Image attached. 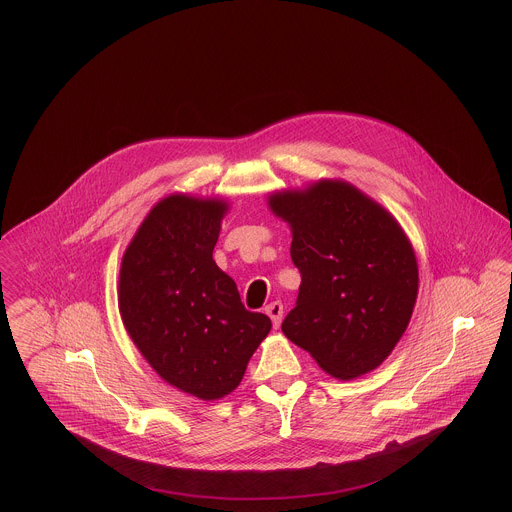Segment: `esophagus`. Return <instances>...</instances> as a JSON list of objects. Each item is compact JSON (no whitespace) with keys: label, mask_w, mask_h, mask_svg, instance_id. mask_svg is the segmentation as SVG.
<instances>
[{"label":"esophagus","mask_w":512,"mask_h":512,"mask_svg":"<svg viewBox=\"0 0 512 512\" xmlns=\"http://www.w3.org/2000/svg\"><path fill=\"white\" fill-rule=\"evenodd\" d=\"M266 313H268V317L272 319L274 327L278 329V327H280V323H282V315H284V305H282L280 301H272L270 305H266Z\"/></svg>","instance_id":"esophagus-1"}]
</instances>
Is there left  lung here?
<instances>
[{"mask_svg": "<svg viewBox=\"0 0 512 512\" xmlns=\"http://www.w3.org/2000/svg\"><path fill=\"white\" fill-rule=\"evenodd\" d=\"M268 205L292 226L301 274L284 335L341 380L382 365L418 297V262L402 226L347 181L278 191Z\"/></svg>", "mask_w": 512, "mask_h": 512, "instance_id": "8db88e82", "label": "left lung"}]
</instances>
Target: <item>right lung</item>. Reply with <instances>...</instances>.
I'll return each mask as SVG.
<instances>
[{"label": "right lung", "mask_w": 512, "mask_h": 512, "mask_svg": "<svg viewBox=\"0 0 512 512\" xmlns=\"http://www.w3.org/2000/svg\"><path fill=\"white\" fill-rule=\"evenodd\" d=\"M226 211L222 199H161L120 268L118 307L134 345L165 382L201 400L230 394L272 329L213 260Z\"/></svg>", "instance_id": "add662e5"}]
</instances>
